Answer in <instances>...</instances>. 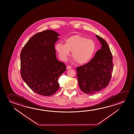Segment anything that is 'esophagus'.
Segmentation results:
<instances>
[{"instance_id":"1","label":"esophagus","mask_w":134,"mask_h":134,"mask_svg":"<svg viewBox=\"0 0 134 134\" xmlns=\"http://www.w3.org/2000/svg\"><path fill=\"white\" fill-rule=\"evenodd\" d=\"M67 69H71L72 68V67H71V66H68L67 67Z\"/></svg>"}]
</instances>
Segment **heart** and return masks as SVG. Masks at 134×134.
Returning a JSON list of instances; mask_svg holds the SVG:
<instances>
[{
	"label": "heart",
	"instance_id": "1",
	"mask_svg": "<svg viewBox=\"0 0 134 134\" xmlns=\"http://www.w3.org/2000/svg\"><path fill=\"white\" fill-rule=\"evenodd\" d=\"M55 49L61 59L66 61L72 52L75 62L80 64L87 63L92 59L96 50L95 42L79 35H75L67 38L65 44L60 42L55 45Z\"/></svg>",
	"mask_w": 134,
	"mask_h": 134
}]
</instances>
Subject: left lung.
Listing matches in <instances>:
<instances>
[{
  "mask_svg": "<svg viewBox=\"0 0 134 134\" xmlns=\"http://www.w3.org/2000/svg\"><path fill=\"white\" fill-rule=\"evenodd\" d=\"M96 36L101 48L88 63L76 68L79 88L87 94L99 92L108 86L114 67L112 53L107 42L99 35Z\"/></svg>",
  "mask_w": 134,
  "mask_h": 134,
  "instance_id": "left-lung-1",
  "label": "left lung"
}]
</instances>
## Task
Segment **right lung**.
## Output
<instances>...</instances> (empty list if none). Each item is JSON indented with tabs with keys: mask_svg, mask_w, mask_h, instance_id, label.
<instances>
[{
	"mask_svg": "<svg viewBox=\"0 0 134 134\" xmlns=\"http://www.w3.org/2000/svg\"><path fill=\"white\" fill-rule=\"evenodd\" d=\"M59 34L47 30L29 40L20 53V73L22 79L34 92L51 96L59 89L58 79L66 70L57 60L55 44Z\"/></svg>",
	"mask_w": 134,
	"mask_h": 134,
	"instance_id": "add662e5",
	"label": "right lung"
}]
</instances>
